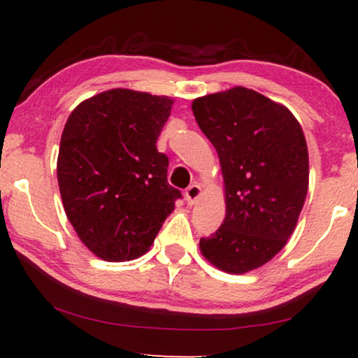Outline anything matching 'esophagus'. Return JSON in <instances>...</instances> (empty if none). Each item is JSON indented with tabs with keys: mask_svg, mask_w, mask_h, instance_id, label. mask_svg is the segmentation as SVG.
<instances>
[{
	"mask_svg": "<svg viewBox=\"0 0 358 358\" xmlns=\"http://www.w3.org/2000/svg\"><path fill=\"white\" fill-rule=\"evenodd\" d=\"M200 194H202V189H200L199 184L189 185V187L185 189V200H187L189 205H194L200 197Z\"/></svg>",
	"mask_w": 358,
	"mask_h": 358,
	"instance_id": "34e87169",
	"label": "esophagus"
}]
</instances>
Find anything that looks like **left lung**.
Instances as JSON below:
<instances>
[{
	"label": "left lung",
	"instance_id": "8db88e82",
	"mask_svg": "<svg viewBox=\"0 0 358 358\" xmlns=\"http://www.w3.org/2000/svg\"><path fill=\"white\" fill-rule=\"evenodd\" d=\"M192 112L227 190L222 227L200 238V251L224 272H249L280 252L296 227L310 178L305 135L287 107L241 86L199 97Z\"/></svg>",
	"mask_w": 358,
	"mask_h": 358
}]
</instances>
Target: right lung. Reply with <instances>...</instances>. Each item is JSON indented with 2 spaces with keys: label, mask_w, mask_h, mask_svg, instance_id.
<instances>
[{
  "label": "right lung",
  "mask_w": 358,
  "mask_h": 358,
  "mask_svg": "<svg viewBox=\"0 0 358 358\" xmlns=\"http://www.w3.org/2000/svg\"><path fill=\"white\" fill-rule=\"evenodd\" d=\"M173 101L110 90L68 117L57 176L66 217L87 249L110 262L148 251L182 197L168 182L169 159L156 140Z\"/></svg>",
  "instance_id": "add662e5"
}]
</instances>
